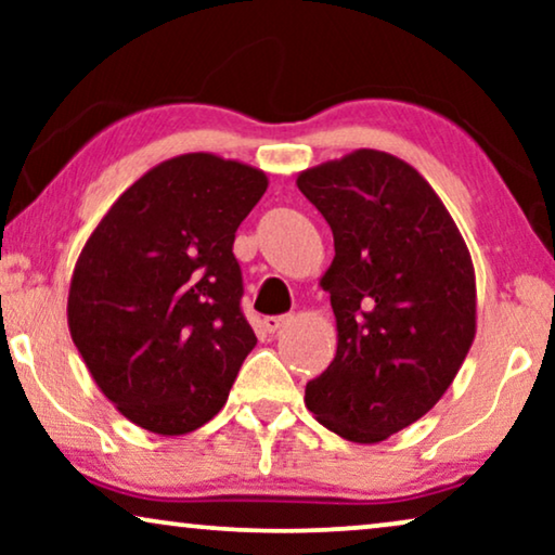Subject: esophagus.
<instances>
[{
	"label": "esophagus",
	"mask_w": 555,
	"mask_h": 555,
	"mask_svg": "<svg viewBox=\"0 0 555 555\" xmlns=\"http://www.w3.org/2000/svg\"><path fill=\"white\" fill-rule=\"evenodd\" d=\"M287 323H291V318H287V315H272V318H264L262 328L268 333H280Z\"/></svg>",
	"instance_id": "34e87169"
}]
</instances>
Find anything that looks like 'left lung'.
<instances>
[{
    "label": "left lung",
    "mask_w": 555,
    "mask_h": 555,
    "mask_svg": "<svg viewBox=\"0 0 555 555\" xmlns=\"http://www.w3.org/2000/svg\"><path fill=\"white\" fill-rule=\"evenodd\" d=\"M295 184L336 247L321 287L338 348L306 406L348 442H384L444 397L473 346V257L429 181L386 151L318 164Z\"/></svg>",
    "instance_id": "8db88e82"
}]
</instances>
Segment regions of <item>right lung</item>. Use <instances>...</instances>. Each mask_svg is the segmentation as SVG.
I'll return each mask as SVG.
<instances>
[{
  "mask_svg": "<svg viewBox=\"0 0 555 555\" xmlns=\"http://www.w3.org/2000/svg\"><path fill=\"white\" fill-rule=\"evenodd\" d=\"M268 173L215 154L149 169L113 202L75 262L73 344L105 397L162 437L224 406L257 338L240 310L234 232Z\"/></svg>",
  "mask_w": 555,
  "mask_h": 555,
  "instance_id": "1",
  "label": "right lung"
}]
</instances>
